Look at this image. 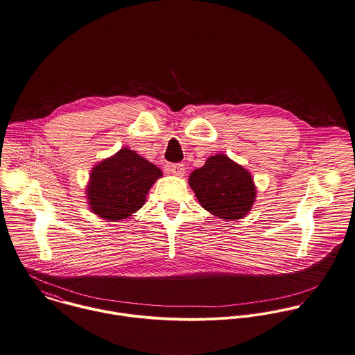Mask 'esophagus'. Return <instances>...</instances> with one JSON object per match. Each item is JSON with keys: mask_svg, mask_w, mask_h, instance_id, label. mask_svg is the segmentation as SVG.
<instances>
[{"mask_svg": "<svg viewBox=\"0 0 355 355\" xmlns=\"http://www.w3.org/2000/svg\"><path fill=\"white\" fill-rule=\"evenodd\" d=\"M167 171H170L177 177H184L185 166L182 163H171V164H167Z\"/></svg>", "mask_w": 355, "mask_h": 355, "instance_id": "34e87169", "label": "esophagus"}]
</instances>
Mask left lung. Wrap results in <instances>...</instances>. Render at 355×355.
<instances>
[{"label": "left lung", "instance_id": "1", "mask_svg": "<svg viewBox=\"0 0 355 355\" xmlns=\"http://www.w3.org/2000/svg\"><path fill=\"white\" fill-rule=\"evenodd\" d=\"M199 203L215 216L234 220L251 210L255 187L250 173L225 155H215L189 177Z\"/></svg>", "mask_w": 355, "mask_h": 355}]
</instances>
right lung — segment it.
<instances>
[{
	"mask_svg": "<svg viewBox=\"0 0 355 355\" xmlns=\"http://www.w3.org/2000/svg\"><path fill=\"white\" fill-rule=\"evenodd\" d=\"M162 171L128 148L92 170L87 187L90 209L107 220L123 219L141 209Z\"/></svg>",
	"mask_w": 355,
	"mask_h": 355,
	"instance_id": "add662e5",
	"label": "right lung"
}]
</instances>
